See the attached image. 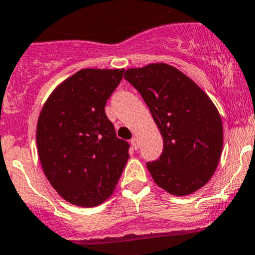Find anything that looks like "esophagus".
<instances>
[{"mask_svg":"<svg viewBox=\"0 0 255 255\" xmlns=\"http://www.w3.org/2000/svg\"><path fill=\"white\" fill-rule=\"evenodd\" d=\"M130 144H131V146H132V149H135V150H137L139 149V141H137V139L136 137H132L131 140H130Z\"/></svg>","mask_w":255,"mask_h":255,"instance_id":"obj_1","label":"esophagus"}]
</instances>
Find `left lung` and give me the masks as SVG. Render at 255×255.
Listing matches in <instances>:
<instances>
[{"mask_svg":"<svg viewBox=\"0 0 255 255\" xmlns=\"http://www.w3.org/2000/svg\"><path fill=\"white\" fill-rule=\"evenodd\" d=\"M146 103L164 149L147 170L157 186L185 196L205 185L219 164L223 124L214 103L190 77L164 62L124 75Z\"/></svg>","mask_w":255,"mask_h":255,"instance_id":"1","label":"left lung"}]
</instances>
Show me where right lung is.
Instances as JSON below:
<instances>
[{
  "label": "right lung",
  "mask_w": 255,
  "mask_h": 255,
  "mask_svg": "<svg viewBox=\"0 0 255 255\" xmlns=\"http://www.w3.org/2000/svg\"><path fill=\"white\" fill-rule=\"evenodd\" d=\"M124 69H82L53 90L38 116L36 144L46 178L77 207L101 204L114 193L129 159L105 105Z\"/></svg>",
  "instance_id": "1"
}]
</instances>
